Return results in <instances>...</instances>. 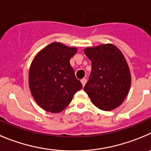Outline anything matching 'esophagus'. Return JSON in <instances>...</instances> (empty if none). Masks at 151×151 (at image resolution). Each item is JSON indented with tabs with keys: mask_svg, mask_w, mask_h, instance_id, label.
<instances>
[{
	"mask_svg": "<svg viewBox=\"0 0 151 151\" xmlns=\"http://www.w3.org/2000/svg\"><path fill=\"white\" fill-rule=\"evenodd\" d=\"M81 83H82L83 86H85V84L86 83V80L85 78L82 79V80H81Z\"/></svg>",
	"mask_w": 151,
	"mask_h": 151,
	"instance_id": "1",
	"label": "esophagus"
}]
</instances>
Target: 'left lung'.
<instances>
[{"mask_svg": "<svg viewBox=\"0 0 151 151\" xmlns=\"http://www.w3.org/2000/svg\"><path fill=\"white\" fill-rule=\"evenodd\" d=\"M92 71L83 89L92 104L109 111L124 101L131 86V74L124 55L111 43L84 49Z\"/></svg>", "mask_w": 151, "mask_h": 151, "instance_id": "obj_1", "label": "left lung"}]
</instances>
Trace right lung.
Returning <instances> with one entry per match:
<instances>
[{"label": "right lung", "instance_id": "right-lung-1", "mask_svg": "<svg viewBox=\"0 0 151 151\" xmlns=\"http://www.w3.org/2000/svg\"><path fill=\"white\" fill-rule=\"evenodd\" d=\"M77 51L76 47L53 42L40 50L32 61L29 88L35 101L44 111L61 112L83 88L70 64Z\"/></svg>", "mask_w": 151, "mask_h": 151}]
</instances>
